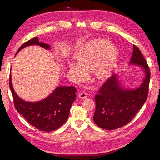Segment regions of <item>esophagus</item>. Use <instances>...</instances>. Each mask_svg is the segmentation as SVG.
<instances>
[{
	"label": "esophagus",
	"mask_w": 160,
	"mask_h": 160,
	"mask_svg": "<svg viewBox=\"0 0 160 160\" xmlns=\"http://www.w3.org/2000/svg\"><path fill=\"white\" fill-rule=\"evenodd\" d=\"M88 94L87 93H85V92H81V93L79 95V97L81 99H85L87 98V97H88Z\"/></svg>",
	"instance_id": "34e87169"
}]
</instances>
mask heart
<instances>
[{
    "instance_id": "b5f03b06",
    "label": "heart",
    "mask_w": 160,
    "mask_h": 160,
    "mask_svg": "<svg viewBox=\"0 0 160 160\" xmlns=\"http://www.w3.org/2000/svg\"><path fill=\"white\" fill-rule=\"evenodd\" d=\"M77 61L69 62V71L75 78L81 79L85 70L91 69L98 79H104L111 73L118 61V51L112 43L94 41L87 45L76 55Z\"/></svg>"
}]
</instances>
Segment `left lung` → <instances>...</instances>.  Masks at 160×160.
Returning <instances> with one entry per match:
<instances>
[{"label":"left lung","mask_w":160,"mask_h":160,"mask_svg":"<svg viewBox=\"0 0 160 160\" xmlns=\"http://www.w3.org/2000/svg\"><path fill=\"white\" fill-rule=\"evenodd\" d=\"M130 65L144 72L141 84L136 88H126L121 82V75L115 74L105 82L95 96L96 108L94 122L102 129L113 130L128 124L146 102L148 94L150 71L142 52L133 45Z\"/></svg>","instance_id":"8db88e82"}]
</instances>
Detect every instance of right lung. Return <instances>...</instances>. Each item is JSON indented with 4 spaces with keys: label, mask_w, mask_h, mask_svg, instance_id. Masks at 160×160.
I'll list each match as a JSON object with an SVG mask.
<instances>
[{
    "label": "right lung",
    "mask_w": 160,
    "mask_h": 160,
    "mask_svg": "<svg viewBox=\"0 0 160 160\" xmlns=\"http://www.w3.org/2000/svg\"><path fill=\"white\" fill-rule=\"evenodd\" d=\"M31 45H38L49 50L51 46L38 41V37L28 41L19 48L17 53L24 48ZM14 107L32 126L44 132L56 130L68 118L71 105L76 99L77 89L75 87L59 86L55 88L46 98L38 101H26L22 99L14 91L12 84L11 72L9 79Z\"/></svg>",
    "instance_id": "right-lung-1"
}]
</instances>
